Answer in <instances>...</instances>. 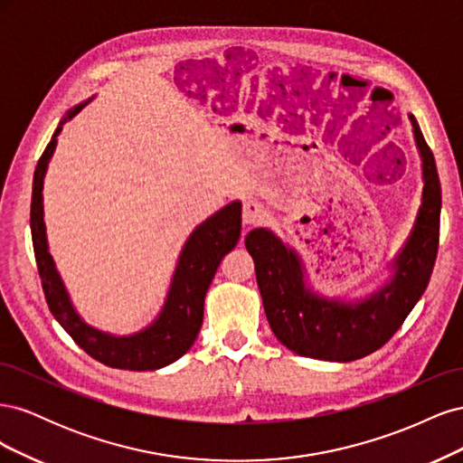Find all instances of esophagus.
<instances>
[{
  "instance_id": "34e87169",
  "label": "esophagus",
  "mask_w": 463,
  "mask_h": 463,
  "mask_svg": "<svg viewBox=\"0 0 463 463\" xmlns=\"http://www.w3.org/2000/svg\"><path fill=\"white\" fill-rule=\"evenodd\" d=\"M266 218V210L257 201H245L243 203V223H260Z\"/></svg>"
}]
</instances>
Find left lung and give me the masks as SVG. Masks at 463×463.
Segmentation results:
<instances>
[{"mask_svg": "<svg viewBox=\"0 0 463 463\" xmlns=\"http://www.w3.org/2000/svg\"><path fill=\"white\" fill-rule=\"evenodd\" d=\"M423 160V199L410 240L394 260L390 284L361 303L320 299L307 289L303 266L269 230H253L245 247L255 260L266 318L276 338L291 352L325 361H355L381 349L421 299L439 253L440 179L432 150L410 116Z\"/></svg>", "mask_w": 463, "mask_h": 463, "instance_id": "8db88e82", "label": "left lung"}]
</instances>
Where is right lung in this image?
<instances>
[{
    "label": "right lung",
    "mask_w": 463,
    "mask_h": 463,
    "mask_svg": "<svg viewBox=\"0 0 463 463\" xmlns=\"http://www.w3.org/2000/svg\"><path fill=\"white\" fill-rule=\"evenodd\" d=\"M89 102L79 104L69 111L67 118L55 129L52 141L36 164L33 179V203H31V232L38 274L42 279L46 303L55 320L71 335L77 345L114 369L129 371H154L170 365L175 359L189 352L203 325L204 296L213 282L222 259L240 241L241 235V203L223 206L214 216L191 233L184 250L179 255L177 269L172 279L170 293L160 317L146 330L116 338L82 322L69 301L61 278L48 253L46 230H44V206H42V185L48 162L55 148V137L60 135L63 123L77 116Z\"/></svg>",
    "instance_id": "1"
}]
</instances>
